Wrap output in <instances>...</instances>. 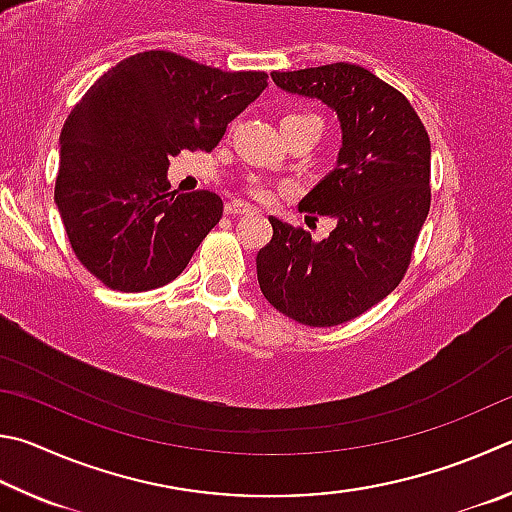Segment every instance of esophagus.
Here are the masks:
<instances>
[{"mask_svg": "<svg viewBox=\"0 0 512 512\" xmlns=\"http://www.w3.org/2000/svg\"><path fill=\"white\" fill-rule=\"evenodd\" d=\"M224 213H227V215H247V213H254V206L240 202V200H231V202L224 204Z\"/></svg>", "mask_w": 512, "mask_h": 512, "instance_id": "obj_1", "label": "esophagus"}]
</instances>
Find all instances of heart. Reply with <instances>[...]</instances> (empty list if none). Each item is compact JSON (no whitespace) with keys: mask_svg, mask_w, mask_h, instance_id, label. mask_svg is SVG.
I'll list each match as a JSON object with an SVG mask.
<instances>
[{"mask_svg":"<svg viewBox=\"0 0 512 512\" xmlns=\"http://www.w3.org/2000/svg\"><path fill=\"white\" fill-rule=\"evenodd\" d=\"M285 121H306V123H312V125H317V128H321V123H319V119L315 114H301V112H297V114H288L283 119V123ZM249 193L251 195H256V197H261V200H265L267 197V188L263 186V184H251L249 186Z\"/></svg>","mask_w":512,"mask_h":512,"instance_id":"heart-1","label":"heart"}]
</instances>
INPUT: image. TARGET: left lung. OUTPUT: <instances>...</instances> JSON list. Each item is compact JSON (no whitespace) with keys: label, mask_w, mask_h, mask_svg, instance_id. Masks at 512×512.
Segmentation results:
<instances>
[{"label":"left lung","mask_w":512,"mask_h":512,"mask_svg":"<svg viewBox=\"0 0 512 512\" xmlns=\"http://www.w3.org/2000/svg\"><path fill=\"white\" fill-rule=\"evenodd\" d=\"M272 80L337 112V166L299 202L337 227L317 242L270 218L274 236L256 256L258 285L285 317L337 326L380 303L407 272L432 202L429 134L407 98L360 65L272 71Z\"/></svg>","instance_id":"obj_1"}]
</instances>
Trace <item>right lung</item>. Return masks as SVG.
Here are the masks:
<instances>
[{
    "instance_id": "right-lung-1",
    "label": "right lung",
    "mask_w": 512,
    "mask_h": 512,
    "mask_svg": "<svg viewBox=\"0 0 512 512\" xmlns=\"http://www.w3.org/2000/svg\"><path fill=\"white\" fill-rule=\"evenodd\" d=\"M265 87V71L143 51L87 89L60 132L56 204L71 249L98 281L146 292L184 272L220 222L222 200L170 191L168 159L213 150Z\"/></svg>"
}]
</instances>
